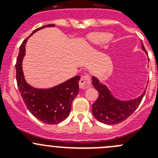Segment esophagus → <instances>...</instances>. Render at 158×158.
<instances>
[{
    "label": "esophagus",
    "instance_id": "1",
    "mask_svg": "<svg viewBox=\"0 0 158 158\" xmlns=\"http://www.w3.org/2000/svg\"><path fill=\"white\" fill-rule=\"evenodd\" d=\"M91 85V79L90 76L88 74L82 76L79 80V87L82 89H88Z\"/></svg>",
    "mask_w": 158,
    "mask_h": 158
}]
</instances>
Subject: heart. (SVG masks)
Here are the masks:
<instances>
[{
    "instance_id": "obj_1",
    "label": "heart",
    "mask_w": 158,
    "mask_h": 158,
    "mask_svg": "<svg viewBox=\"0 0 158 158\" xmlns=\"http://www.w3.org/2000/svg\"><path fill=\"white\" fill-rule=\"evenodd\" d=\"M111 38V34L109 33H95L89 36V40L96 44H102L107 42Z\"/></svg>"
}]
</instances>
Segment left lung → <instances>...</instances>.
Instances as JSON below:
<instances>
[{
  "label": "left lung",
  "instance_id": "1",
  "mask_svg": "<svg viewBox=\"0 0 158 158\" xmlns=\"http://www.w3.org/2000/svg\"><path fill=\"white\" fill-rule=\"evenodd\" d=\"M141 47L146 51L144 44H141ZM92 85L98 92V98L92 105V113L98 122L106 125H116L128 118L139 106L145 94L144 91L138 98L122 102L114 98L109 89L100 83L96 78L92 77Z\"/></svg>",
  "mask_w": 158,
  "mask_h": 158
}]
</instances>
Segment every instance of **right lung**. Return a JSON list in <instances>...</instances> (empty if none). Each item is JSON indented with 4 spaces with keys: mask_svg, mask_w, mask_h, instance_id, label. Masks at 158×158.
Segmentation results:
<instances>
[{
    "mask_svg": "<svg viewBox=\"0 0 158 158\" xmlns=\"http://www.w3.org/2000/svg\"><path fill=\"white\" fill-rule=\"evenodd\" d=\"M53 26L54 24H48L37 28L33 30L30 36L37 30ZM29 37L25 39L20 45L17 59L16 78L17 86L27 108L33 116L47 124H58L69 116L73 101L79 94L80 76H75L60 85L48 89H35L28 85L23 78L22 60Z\"/></svg>",
    "mask_w": 158,
    "mask_h": 158,
    "instance_id": "1",
    "label": "right lung"
}]
</instances>
